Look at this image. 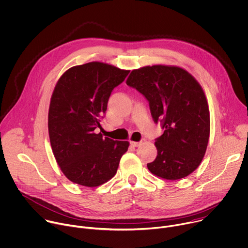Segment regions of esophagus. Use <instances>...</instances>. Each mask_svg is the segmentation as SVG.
<instances>
[{
  "label": "esophagus",
  "instance_id": "obj_1",
  "mask_svg": "<svg viewBox=\"0 0 248 248\" xmlns=\"http://www.w3.org/2000/svg\"><path fill=\"white\" fill-rule=\"evenodd\" d=\"M141 144V141H131V145L134 147H137Z\"/></svg>",
  "mask_w": 248,
  "mask_h": 248
}]
</instances>
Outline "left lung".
<instances>
[{
  "label": "left lung",
  "instance_id": "obj_1",
  "mask_svg": "<svg viewBox=\"0 0 248 248\" xmlns=\"http://www.w3.org/2000/svg\"><path fill=\"white\" fill-rule=\"evenodd\" d=\"M126 84L148 101L154 121L164 133L155 140L157 156L147 168L165 180H180L202 161L210 134V113L204 92L186 70L171 65L132 70Z\"/></svg>",
  "mask_w": 248,
  "mask_h": 248
}]
</instances>
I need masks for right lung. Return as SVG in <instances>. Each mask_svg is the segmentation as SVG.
Returning a JSON list of instances; mask_svg holds the SVG:
<instances>
[{"instance_id":"obj_1","label":"right lung","mask_w":248,"mask_h":248,"mask_svg":"<svg viewBox=\"0 0 248 248\" xmlns=\"http://www.w3.org/2000/svg\"><path fill=\"white\" fill-rule=\"evenodd\" d=\"M129 70L93 62L66 70L51 97L47 128L56 160L71 182L89 187L109 181L117 172L129 141L103 138L101 128L112 90Z\"/></svg>"}]
</instances>
